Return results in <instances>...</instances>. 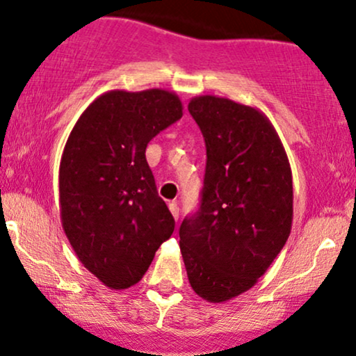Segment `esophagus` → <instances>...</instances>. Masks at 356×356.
Masks as SVG:
<instances>
[{
  "label": "esophagus",
  "mask_w": 356,
  "mask_h": 356,
  "mask_svg": "<svg viewBox=\"0 0 356 356\" xmlns=\"http://www.w3.org/2000/svg\"><path fill=\"white\" fill-rule=\"evenodd\" d=\"M169 211L172 212L174 219L177 220L179 219V206H177V202H169Z\"/></svg>",
  "instance_id": "1"
}]
</instances>
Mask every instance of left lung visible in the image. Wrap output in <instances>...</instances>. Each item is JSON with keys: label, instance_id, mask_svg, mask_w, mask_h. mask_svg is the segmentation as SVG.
<instances>
[{"label": "left lung", "instance_id": "1", "mask_svg": "<svg viewBox=\"0 0 356 356\" xmlns=\"http://www.w3.org/2000/svg\"><path fill=\"white\" fill-rule=\"evenodd\" d=\"M189 112L206 142L201 207L182 220L189 283L209 303L248 291L291 232L293 177L275 127L261 110L199 95Z\"/></svg>", "mask_w": 356, "mask_h": 356}]
</instances>
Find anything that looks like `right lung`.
<instances>
[{
	"mask_svg": "<svg viewBox=\"0 0 356 356\" xmlns=\"http://www.w3.org/2000/svg\"><path fill=\"white\" fill-rule=\"evenodd\" d=\"M182 108L169 90H110L85 108L65 145L61 226L80 263L110 289L138 283L174 232L145 149Z\"/></svg>",
	"mask_w": 356,
	"mask_h": 356,
	"instance_id": "obj_1",
	"label": "right lung"
}]
</instances>
